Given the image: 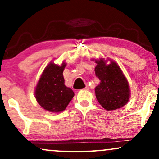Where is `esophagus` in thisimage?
Listing matches in <instances>:
<instances>
[{"instance_id":"1","label":"esophagus","mask_w":159,"mask_h":159,"mask_svg":"<svg viewBox=\"0 0 159 159\" xmlns=\"http://www.w3.org/2000/svg\"><path fill=\"white\" fill-rule=\"evenodd\" d=\"M84 90H89V86L87 85V84H86V87H85Z\"/></svg>"}]
</instances>
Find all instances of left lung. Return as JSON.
Instances as JSON below:
<instances>
[{
  "label": "left lung",
  "instance_id": "left-lung-1",
  "mask_svg": "<svg viewBox=\"0 0 159 159\" xmlns=\"http://www.w3.org/2000/svg\"><path fill=\"white\" fill-rule=\"evenodd\" d=\"M92 61L96 63L95 72L100 80L95 88L98 103L106 111H114L126 105L131 96L130 87L120 66L108 57Z\"/></svg>",
  "mask_w": 159,
  "mask_h": 159
}]
</instances>
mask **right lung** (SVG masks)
<instances>
[{"mask_svg": "<svg viewBox=\"0 0 159 159\" xmlns=\"http://www.w3.org/2000/svg\"><path fill=\"white\" fill-rule=\"evenodd\" d=\"M66 66L65 62L57 65L51 61L43 70L35 87L36 102L49 112L63 111L75 96L72 89L64 84L63 72Z\"/></svg>", "mask_w": 159, "mask_h": 159, "instance_id": "right-lung-1", "label": "right lung"}]
</instances>
